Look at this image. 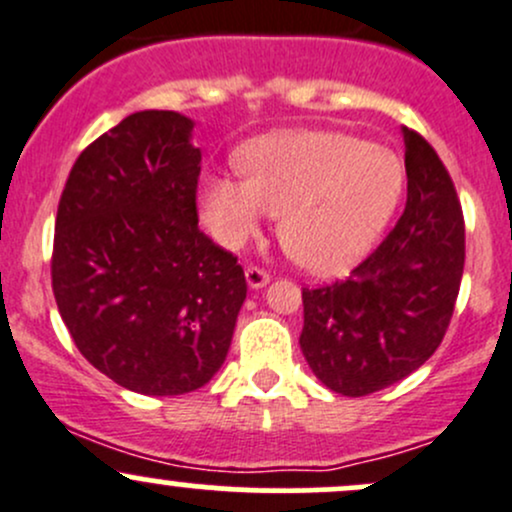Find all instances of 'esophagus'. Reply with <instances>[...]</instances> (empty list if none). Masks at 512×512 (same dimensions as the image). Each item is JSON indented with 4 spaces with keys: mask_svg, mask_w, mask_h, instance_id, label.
I'll return each instance as SVG.
<instances>
[{
    "mask_svg": "<svg viewBox=\"0 0 512 512\" xmlns=\"http://www.w3.org/2000/svg\"><path fill=\"white\" fill-rule=\"evenodd\" d=\"M245 279H247V284L252 286V289H262V286H267V282H269V272H267V269H262V267L250 265L245 269Z\"/></svg>",
    "mask_w": 512,
    "mask_h": 512,
    "instance_id": "esophagus-1",
    "label": "esophagus"
}]
</instances>
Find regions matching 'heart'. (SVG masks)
Returning a JSON list of instances; mask_svg holds the SVG:
<instances>
[{"mask_svg":"<svg viewBox=\"0 0 512 512\" xmlns=\"http://www.w3.org/2000/svg\"><path fill=\"white\" fill-rule=\"evenodd\" d=\"M243 177L211 174L201 209L223 245L245 243L279 216V243L301 267L333 274L374 243L403 189L393 150L330 131H286L240 150Z\"/></svg>","mask_w":512,"mask_h":512,"instance_id":"b5f03b06","label":"heart"}]
</instances>
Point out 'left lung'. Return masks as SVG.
<instances>
[{
	"instance_id": "left-lung-1",
	"label": "left lung",
	"mask_w": 512,
	"mask_h": 512,
	"mask_svg": "<svg viewBox=\"0 0 512 512\" xmlns=\"http://www.w3.org/2000/svg\"><path fill=\"white\" fill-rule=\"evenodd\" d=\"M406 140L408 199L398 223L350 277L303 289L299 345L313 374L342 396L406 379L445 338L464 272V213L435 148Z\"/></svg>"
}]
</instances>
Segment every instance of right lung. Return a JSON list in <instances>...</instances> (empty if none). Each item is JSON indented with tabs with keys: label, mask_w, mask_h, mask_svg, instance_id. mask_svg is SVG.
Segmentation results:
<instances>
[{
	"label": "right lung",
	"mask_w": 512,
	"mask_h": 512,
	"mask_svg": "<svg viewBox=\"0 0 512 512\" xmlns=\"http://www.w3.org/2000/svg\"><path fill=\"white\" fill-rule=\"evenodd\" d=\"M192 128L126 116L77 157L55 218L50 277L77 350L145 396L209 384L247 294L238 257L199 230Z\"/></svg>",
	"instance_id": "right-lung-1"
}]
</instances>
